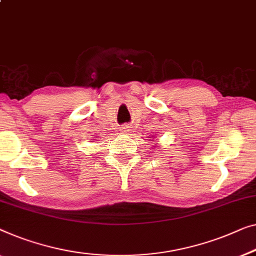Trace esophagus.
<instances>
[{"label":"esophagus","instance_id":"34e87169","mask_svg":"<svg viewBox=\"0 0 256 256\" xmlns=\"http://www.w3.org/2000/svg\"><path fill=\"white\" fill-rule=\"evenodd\" d=\"M121 132H130V127H129V126H124V127L121 128Z\"/></svg>","mask_w":256,"mask_h":256}]
</instances>
